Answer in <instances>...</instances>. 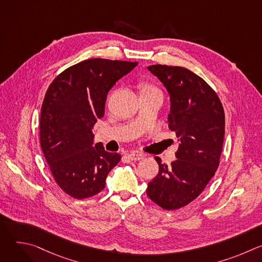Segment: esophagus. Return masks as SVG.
Wrapping results in <instances>:
<instances>
[{
	"label": "esophagus",
	"instance_id": "1",
	"mask_svg": "<svg viewBox=\"0 0 262 262\" xmlns=\"http://www.w3.org/2000/svg\"><path fill=\"white\" fill-rule=\"evenodd\" d=\"M144 158H145L144 155L139 154V152H133V154L128 155V159L132 161H140V160H143Z\"/></svg>",
	"mask_w": 262,
	"mask_h": 262
}]
</instances>
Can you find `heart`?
<instances>
[{"mask_svg": "<svg viewBox=\"0 0 262 262\" xmlns=\"http://www.w3.org/2000/svg\"><path fill=\"white\" fill-rule=\"evenodd\" d=\"M146 91H149V92H151V91H158V92H159L158 88H157L155 85H152V84H150V83L145 82V83H142V84H141V92H146Z\"/></svg>", "mask_w": 262, "mask_h": 262, "instance_id": "heart-1", "label": "heart"}]
</instances>
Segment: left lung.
Wrapping results in <instances>:
<instances>
[{
	"label": "left lung",
	"mask_w": 262,
	"mask_h": 262,
	"mask_svg": "<svg viewBox=\"0 0 262 262\" xmlns=\"http://www.w3.org/2000/svg\"><path fill=\"white\" fill-rule=\"evenodd\" d=\"M148 69L170 94L168 126L180 144L171 165L155 158L160 170L148 182L146 194L163 209L173 210L195 200L213 177L220 165L225 113L214 90L188 68L157 64Z\"/></svg>",
	"instance_id": "obj_1"
}]
</instances>
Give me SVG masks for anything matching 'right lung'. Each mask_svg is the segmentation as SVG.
<instances>
[{"label": "right lung", "mask_w": 262, "mask_h": 262, "mask_svg": "<svg viewBox=\"0 0 262 262\" xmlns=\"http://www.w3.org/2000/svg\"><path fill=\"white\" fill-rule=\"evenodd\" d=\"M138 62L88 59L62 71L50 85L41 106L40 146L53 177L76 199L100 193L108 172L121 160L97 143L94 124L104 114L110 89Z\"/></svg>", "instance_id": "right-lung-1"}]
</instances>
